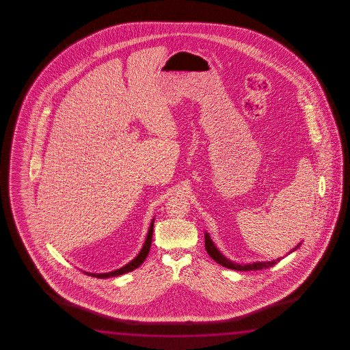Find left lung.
<instances>
[{
  "label": "left lung",
  "instance_id": "8db88e82",
  "mask_svg": "<svg viewBox=\"0 0 350 350\" xmlns=\"http://www.w3.org/2000/svg\"><path fill=\"white\" fill-rule=\"evenodd\" d=\"M300 245H301V243H299L295 249H293V251L299 249ZM204 246L207 250L208 255L211 256L217 263H219L220 266L226 267V268H230V269H237V271H245L246 272V271H257V269H262V268H269V267L274 266L277 262L282 260V258H277L274 261L254 262V263H249V265H239L235 262L229 261L226 257L220 254L219 250L215 247V245H214L208 232L204 234ZM293 251H291L289 254H291Z\"/></svg>",
  "mask_w": 350,
  "mask_h": 350
}]
</instances>
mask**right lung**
<instances>
[{
  "instance_id": "add662e5",
  "label": "right lung",
  "mask_w": 350,
  "mask_h": 350,
  "mask_svg": "<svg viewBox=\"0 0 350 350\" xmlns=\"http://www.w3.org/2000/svg\"><path fill=\"white\" fill-rule=\"evenodd\" d=\"M153 226H154V219L152 220V223H150V226H149L148 234H147V237H146V241L143 243V247L141 251H139V254L130 262V263H127V265H124V267H121L119 269H116V271H113V272L109 273H88L84 272L85 274H88V275H92V277H96V278H110V277H118V275H121V274H124V273L131 272V271H133V269H136L138 267L142 265L143 261L147 258V256H148L149 250H150V243H152V237H153Z\"/></svg>"
}]
</instances>
